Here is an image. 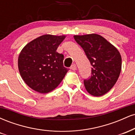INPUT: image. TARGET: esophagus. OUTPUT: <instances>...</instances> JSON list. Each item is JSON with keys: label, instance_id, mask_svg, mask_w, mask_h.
<instances>
[{"label": "esophagus", "instance_id": "1", "mask_svg": "<svg viewBox=\"0 0 135 135\" xmlns=\"http://www.w3.org/2000/svg\"><path fill=\"white\" fill-rule=\"evenodd\" d=\"M70 69L72 70H77V66L75 64H73L71 65L70 66Z\"/></svg>", "mask_w": 135, "mask_h": 135}]
</instances>
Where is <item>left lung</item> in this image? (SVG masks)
Returning a JSON list of instances; mask_svg holds the SVG:
<instances>
[{"mask_svg": "<svg viewBox=\"0 0 135 135\" xmlns=\"http://www.w3.org/2000/svg\"><path fill=\"white\" fill-rule=\"evenodd\" d=\"M86 54L91 65V76L84 79L87 91L94 97H101L115 85L121 70L122 60L116 48L101 35H74Z\"/></svg>", "mask_w": 135, "mask_h": 135, "instance_id": "left-lung-1", "label": "left lung"}]
</instances>
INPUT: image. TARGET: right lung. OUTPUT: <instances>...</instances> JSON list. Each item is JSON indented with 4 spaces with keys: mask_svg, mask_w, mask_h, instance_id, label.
Here are the masks:
<instances>
[{
    "mask_svg": "<svg viewBox=\"0 0 135 135\" xmlns=\"http://www.w3.org/2000/svg\"><path fill=\"white\" fill-rule=\"evenodd\" d=\"M65 36L44 35L25 46L18 58V69L28 86L47 93L60 84L69 69L63 66L64 56L56 52Z\"/></svg>",
    "mask_w": 135,
    "mask_h": 135,
    "instance_id": "obj_1",
    "label": "right lung"
}]
</instances>
